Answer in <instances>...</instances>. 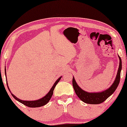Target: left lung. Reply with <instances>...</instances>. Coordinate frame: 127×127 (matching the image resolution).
<instances>
[{
  "label": "left lung",
  "mask_w": 127,
  "mask_h": 127,
  "mask_svg": "<svg viewBox=\"0 0 127 127\" xmlns=\"http://www.w3.org/2000/svg\"><path fill=\"white\" fill-rule=\"evenodd\" d=\"M119 67L118 69L117 75H116L115 80L110 87L107 89L100 92H95V93H89L87 92L80 87L76 83L74 77H73L72 84L74 91L77 95V96L84 103L88 104H99L103 102L105 100L109 98L111 95L114 93L116 88L119 86L120 80V73L122 69V62L121 59L119 55Z\"/></svg>",
  "instance_id": "left-lung-1"
}]
</instances>
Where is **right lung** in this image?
<instances>
[{
	"label": "right lung",
	"instance_id": "add662e5",
	"mask_svg": "<svg viewBox=\"0 0 127 127\" xmlns=\"http://www.w3.org/2000/svg\"><path fill=\"white\" fill-rule=\"evenodd\" d=\"M5 76H6V68H5ZM61 77H62V76H61L60 78H58V79H57L56 81H55V82L54 83V85L51 87V89H50L49 92H48V93L47 94L45 95L44 96H43L41 98L39 99H37V100H21V99H20L18 98L17 97L15 96L13 94L11 93V91H10V88L8 86L7 81V80H6V82H7V86L8 89L10 91L11 95L13 96V98H14L15 99L18 100V101L20 102V103L24 104V105L27 106H28V107H38L43 106H44V105H46V104L48 102H49V100H50V99H51V98L52 95H53V94L54 90L56 85L58 84V83L60 81L61 79ZM6 80H7V77H6Z\"/></svg>",
	"mask_w": 127,
	"mask_h": 127
}]
</instances>
